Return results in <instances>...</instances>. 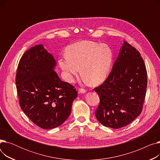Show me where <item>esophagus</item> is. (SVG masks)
I'll return each instance as SVG.
<instances>
[{"instance_id": "1", "label": "esophagus", "mask_w": 160, "mask_h": 160, "mask_svg": "<svg viewBox=\"0 0 160 160\" xmlns=\"http://www.w3.org/2000/svg\"><path fill=\"white\" fill-rule=\"evenodd\" d=\"M78 91H79V93H85L86 92V91L84 89H83V88H80L78 89Z\"/></svg>"}]
</instances>
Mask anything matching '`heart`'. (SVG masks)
<instances>
[{"instance_id": "b5f03b06", "label": "heart", "mask_w": 160, "mask_h": 160, "mask_svg": "<svg viewBox=\"0 0 160 160\" xmlns=\"http://www.w3.org/2000/svg\"><path fill=\"white\" fill-rule=\"evenodd\" d=\"M65 54L59 59L58 63L68 82L78 77L80 69L83 80L100 84L107 78L113 62L110 47L91 41H80L68 46Z\"/></svg>"}]
</instances>
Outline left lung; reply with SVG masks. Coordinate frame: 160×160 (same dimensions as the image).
I'll return each mask as SVG.
<instances>
[{
  "label": "left lung",
  "instance_id": "left-lung-1",
  "mask_svg": "<svg viewBox=\"0 0 160 160\" xmlns=\"http://www.w3.org/2000/svg\"><path fill=\"white\" fill-rule=\"evenodd\" d=\"M147 86V72L138 50L124 41L112 70L94 89L100 98L96 118L106 127L121 128L140 115Z\"/></svg>",
  "mask_w": 160,
  "mask_h": 160
}]
</instances>
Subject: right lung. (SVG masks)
Here are the masks:
<instances>
[{"label": "right lung", "instance_id": "add662e5", "mask_svg": "<svg viewBox=\"0 0 160 160\" xmlns=\"http://www.w3.org/2000/svg\"><path fill=\"white\" fill-rule=\"evenodd\" d=\"M54 57L42 45L31 47L22 56L15 83L22 112L39 127L52 129L62 124L71 112L78 93L54 71Z\"/></svg>", "mask_w": 160, "mask_h": 160}]
</instances>
